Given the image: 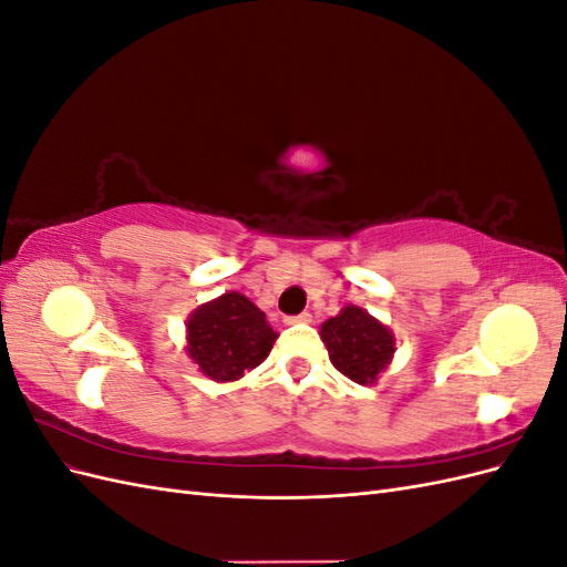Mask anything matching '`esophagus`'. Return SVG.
Listing matches in <instances>:
<instances>
[{
	"label": "esophagus",
	"instance_id": "obj_1",
	"mask_svg": "<svg viewBox=\"0 0 567 567\" xmlns=\"http://www.w3.org/2000/svg\"><path fill=\"white\" fill-rule=\"evenodd\" d=\"M284 321H286V323H310V321H312V315H310V312H302V315H296V317H286Z\"/></svg>",
	"mask_w": 567,
	"mask_h": 567
}]
</instances>
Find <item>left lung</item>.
<instances>
[{
	"label": "left lung",
	"mask_w": 567,
	"mask_h": 567,
	"mask_svg": "<svg viewBox=\"0 0 567 567\" xmlns=\"http://www.w3.org/2000/svg\"><path fill=\"white\" fill-rule=\"evenodd\" d=\"M321 340L331 364L359 385L373 383L394 352L392 333L354 305L321 323Z\"/></svg>",
	"instance_id": "1"
}]
</instances>
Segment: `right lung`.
I'll list each match as a JSON object with an SVG mask.
<instances>
[{
  "mask_svg": "<svg viewBox=\"0 0 567 567\" xmlns=\"http://www.w3.org/2000/svg\"><path fill=\"white\" fill-rule=\"evenodd\" d=\"M188 357L213 381H236L271 352L277 333L265 312L241 293L200 305L186 321Z\"/></svg>",
  "mask_w": 567,
  "mask_h": 567,
  "instance_id": "1",
  "label": "right lung"
}]
</instances>
